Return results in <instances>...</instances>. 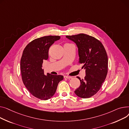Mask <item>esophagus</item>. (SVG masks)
Returning a JSON list of instances; mask_svg holds the SVG:
<instances>
[{"label":"esophagus","instance_id":"obj_1","mask_svg":"<svg viewBox=\"0 0 129 129\" xmlns=\"http://www.w3.org/2000/svg\"><path fill=\"white\" fill-rule=\"evenodd\" d=\"M64 79H72V77H70V76H67V75H64Z\"/></svg>","mask_w":129,"mask_h":129}]
</instances>
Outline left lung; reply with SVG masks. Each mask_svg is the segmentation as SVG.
<instances>
[{
	"label": "left lung",
	"instance_id": "1",
	"mask_svg": "<svg viewBox=\"0 0 129 129\" xmlns=\"http://www.w3.org/2000/svg\"><path fill=\"white\" fill-rule=\"evenodd\" d=\"M66 37L76 44L78 49L79 63L85 70L84 79L77 77L80 86L74 91L78 97L87 98L96 94L106 78L108 72V57L102 43L85 34Z\"/></svg>",
	"mask_w": 129,
	"mask_h": 129
}]
</instances>
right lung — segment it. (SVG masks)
Masks as SVG:
<instances>
[{"label":"right lung","mask_w":129,"mask_h":129,"mask_svg":"<svg viewBox=\"0 0 129 129\" xmlns=\"http://www.w3.org/2000/svg\"><path fill=\"white\" fill-rule=\"evenodd\" d=\"M59 36H47L35 39L24 48L20 61L22 79L32 95L41 100H47L55 94L61 75L44 74L42 64L48 58L49 48Z\"/></svg>","instance_id":"1"}]
</instances>
